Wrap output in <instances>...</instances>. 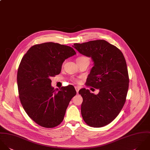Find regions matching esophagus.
Returning a JSON list of instances; mask_svg holds the SVG:
<instances>
[{
	"mask_svg": "<svg viewBox=\"0 0 150 150\" xmlns=\"http://www.w3.org/2000/svg\"><path fill=\"white\" fill-rule=\"evenodd\" d=\"M75 90H76V93H78L79 90V87H78V86H75Z\"/></svg>",
	"mask_w": 150,
	"mask_h": 150,
	"instance_id": "1",
	"label": "esophagus"
}]
</instances>
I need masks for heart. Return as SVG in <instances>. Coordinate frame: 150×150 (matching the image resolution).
I'll return each instance as SVG.
<instances>
[{
    "mask_svg": "<svg viewBox=\"0 0 150 150\" xmlns=\"http://www.w3.org/2000/svg\"><path fill=\"white\" fill-rule=\"evenodd\" d=\"M81 59H88V58H87L86 57L83 56V57H79L77 60H81Z\"/></svg>",
    "mask_w": 150,
    "mask_h": 150,
    "instance_id": "b5f03b06",
    "label": "heart"
}]
</instances>
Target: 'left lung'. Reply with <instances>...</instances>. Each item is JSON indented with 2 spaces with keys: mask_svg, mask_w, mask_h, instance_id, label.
<instances>
[{
  "mask_svg": "<svg viewBox=\"0 0 150 150\" xmlns=\"http://www.w3.org/2000/svg\"><path fill=\"white\" fill-rule=\"evenodd\" d=\"M73 47L93 61L86 83L99 89L97 94L85 88L79 91L83 98L82 116L90 126H104L118 115L126 101L129 82L126 60L119 49L104 40L75 43Z\"/></svg>",
  "mask_w": 150,
  "mask_h": 150,
  "instance_id": "obj_1",
  "label": "left lung"
}]
</instances>
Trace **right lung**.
Wrapping results in <instances>:
<instances>
[{"label":"right lung","mask_w":150,"mask_h":150,"mask_svg":"<svg viewBox=\"0 0 150 150\" xmlns=\"http://www.w3.org/2000/svg\"><path fill=\"white\" fill-rule=\"evenodd\" d=\"M75 54L71 47L47 42L32 46L21 61L17 77L19 98L28 115L42 127L60 125L76 94L73 86L54 89L50 79L60 74L65 60Z\"/></svg>","instance_id":"add662e5"}]
</instances>
